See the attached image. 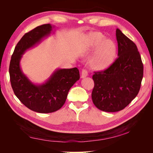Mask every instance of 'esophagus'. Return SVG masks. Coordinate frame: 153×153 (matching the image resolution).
Segmentation results:
<instances>
[{
    "label": "esophagus",
    "instance_id": "1",
    "mask_svg": "<svg viewBox=\"0 0 153 153\" xmlns=\"http://www.w3.org/2000/svg\"><path fill=\"white\" fill-rule=\"evenodd\" d=\"M87 75H88V73H87L86 69H82V70L81 77L82 78H85Z\"/></svg>",
    "mask_w": 153,
    "mask_h": 153
}]
</instances>
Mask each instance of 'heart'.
Masks as SVG:
<instances>
[{"mask_svg": "<svg viewBox=\"0 0 153 153\" xmlns=\"http://www.w3.org/2000/svg\"><path fill=\"white\" fill-rule=\"evenodd\" d=\"M105 36L99 33L91 34V39L87 45V53L98 48L92 55L89 64L97 71H103L108 68L114 62L117 53V47L114 41L105 40Z\"/></svg>", "mask_w": 153, "mask_h": 153, "instance_id": "1", "label": "heart"}]
</instances>
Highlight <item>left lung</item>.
Returning a JSON list of instances; mask_svg holds the SVG:
<instances>
[{
	"mask_svg": "<svg viewBox=\"0 0 153 153\" xmlns=\"http://www.w3.org/2000/svg\"><path fill=\"white\" fill-rule=\"evenodd\" d=\"M118 57L108 68L94 72L92 100L98 109L107 112L122 110L137 96L143 67L136 45L116 30Z\"/></svg>",
	"mask_w": 153,
	"mask_h": 153,
	"instance_id": "8db88e82",
	"label": "left lung"
}]
</instances>
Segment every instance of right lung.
<instances>
[{"instance_id":"right-lung-1","label":"right lung","mask_w":153,"mask_h":153,"mask_svg":"<svg viewBox=\"0 0 153 153\" xmlns=\"http://www.w3.org/2000/svg\"><path fill=\"white\" fill-rule=\"evenodd\" d=\"M52 31V27L48 24L25 34L15 47L9 68L11 87L16 96L30 110L43 114L52 113L61 108L70 88L80 79L77 68L58 69L41 85L34 84L23 73L20 66L22 55Z\"/></svg>"}]
</instances>
